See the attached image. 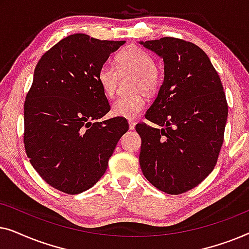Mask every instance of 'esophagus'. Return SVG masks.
I'll return each instance as SVG.
<instances>
[{
    "mask_svg": "<svg viewBox=\"0 0 249 249\" xmlns=\"http://www.w3.org/2000/svg\"><path fill=\"white\" fill-rule=\"evenodd\" d=\"M135 127H136V122L131 120L129 121V129H130V130H134Z\"/></svg>",
    "mask_w": 249,
    "mask_h": 249,
    "instance_id": "obj_1",
    "label": "esophagus"
}]
</instances>
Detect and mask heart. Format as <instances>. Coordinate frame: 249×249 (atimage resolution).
Here are the masks:
<instances>
[{
    "label": "heart",
    "instance_id": "b5f03b06",
    "mask_svg": "<svg viewBox=\"0 0 249 249\" xmlns=\"http://www.w3.org/2000/svg\"><path fill=\"white\" fill-rule=\"evenodd\" d=\"M120 70L122 72L138 74L137 89L153 93L160 84V74L156 69V62L152 55L138 47H129L118 56V67L111 62H104L97 72V81L105 94L112 97L117 90ZM147 100L144 95L120 96L113 102L111 113L114 117L134 120L145 110Z\"/></svg>",
    "mask_w": 249,
    "mask_h": 249
}]
</instances>
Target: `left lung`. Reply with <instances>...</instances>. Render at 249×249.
<instances>
[{
	"label": "left lung",
	"instance_id": "obj_1",
	"mask_svg": "<svg viewBox=\"0 0 249 249\" xmlns=\"http://www.w3.org/2000/svg\"><path fill=\"white\" fill-rule=\"evenodd\" d=\"M161 56L164 81L145 118L162 127L138 124L139 164L156 188L179 195L198 186L217 162L228 103L209 56L195 44L175 37L139 42Z\"/></svg>",
	"mask_w": 249,
	"mask_h": 249
}]
</instances>
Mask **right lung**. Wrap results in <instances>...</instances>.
<instances>
[{
	"mask_svg": "<svg viewBox=\"0 0 249 249\" xmlns=\"http://www.w3.org/2000/svg\"><path fill=\"white\" fill-rule=\"evenodd\" d=\"M124 43L74 34L47 51L35 68L23 107V142L34 169L60 192L76 195L91 188L128 131L124 118L98 121L111 108L98 69Z\"/></svg>",
	"mask_w": 249,
	"mask_h": 249,
	"instance_id": "obj_1",
	"label": "right lung"
}]
</instances>
